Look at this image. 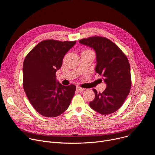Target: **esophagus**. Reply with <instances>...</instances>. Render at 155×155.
Listing matches in <instances>:
<instances>
[{
    "instance_id": "1",
    "label": "esophagus",
    "mask_w": 155,
    "mask_h": 155,
    "mask_svg": "<svg viewBox=\"0 0 155 155\" xmlns=\"http://www.w3.org/2000/svg\"><path fill=\"white\" fill-rule=\"evenodd\" d=\"M77 90L78 91H84V88H83V87H80V86H77Z\"/></svg>"
}]
</instances>
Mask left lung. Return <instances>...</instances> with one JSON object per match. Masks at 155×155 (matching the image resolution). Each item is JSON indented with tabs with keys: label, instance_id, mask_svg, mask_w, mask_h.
<instances>
[{
	"label": "left lung",
	"instance_id": "8db88e82",
	"mask_svg": "<svg viewBox=\"0 0 155 155\" xmlns=\"http://www.w3.org/2000/svg\"><path fill=\"white\" fill-rule=\"evenodd\" d=\"M79 42L95 51V71L107 84L102 93L93 90L95 98L90 102V105L102 115L112 114L121 107L130 92L131 76L128 59L117 45L105 37H91Z\"/></svg>",
	"mask_w": 155,
	"mask_h": 155
}]
</instances>
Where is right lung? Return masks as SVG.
I'll return each mask as SVG.
<instances>
[{"mask_svg":"<svg viewBox=\"0 0 155 155\" xmlns=\"http://www.w3.org/2000/svg\"><path fill=\"white\" fill-rule=\"evenodd\" d=\"M76 41L43 40L28 53L23 63V87L33 107L40 115L56 117L67 110L75 94L74 84L64 86L56 72L64 55Z\"/></svg>","mask_w":155,"mask_h":155,"instance_id":"add662e5","label":"right lung"}]
</instances>
